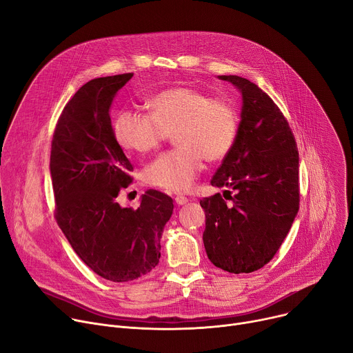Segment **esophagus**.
Segmentation results:
<instances>
[{"label":"esophagus","mask_w":353,"mask_h":353,"mask_svg":"<svg viewBox=\"0 0 353 353\" xmlns=\"http://www.w3.org/2000/svg\"><path fill=\"white\" fill-rule=\"evenodd\" d=\"M174 201H176L179 205H183V204L189 203V199L184 197V196H176V197H174Z\"/></svg>","instance_id":"esophagus-1"}]
</instances>
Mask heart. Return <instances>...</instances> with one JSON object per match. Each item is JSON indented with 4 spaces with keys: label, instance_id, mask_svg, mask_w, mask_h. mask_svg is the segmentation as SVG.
I'll return each mask as SVG.
<instances>
[{
    "label": "heart",
    "instance_id": "1",
    "mask_svg": "<svg viewBox=\"0 0 353 353\" xmlns=\"http://www.w3.org/2000/svg\"><path fill=\"white\" fill-rule=\"evenodd\" d=\"M149 113L122 109L113 133L119 145L139 154L156 150L173 133L176 149L160 154L143 170L157 189L184 193L203 170V159L221 161L232 150L240 129L239 112L230 101L213 98L194 86H173L148 99Z\"/></svg>",
    "mask_w": 353,
    "mask_h": 353
}]
</instances>
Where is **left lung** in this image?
<instances>
[{
    "label": "left lung",
    "mask_w": 353,
    "mask_h": 353,
    "mask_svg": "<svg viewBox=\"0 0 353 353\" xmlns=\"http://www.w3.org/2000/svg\"><path fill=\"white\" fill-rule=\"evenodd\" d=\"M220 79L241 90L243 112L236 145L211 184L231 187L236 194L230 203L220 193L200 200L205 213L203 241L216 267L248 274L272 260L294 223L299 156L288 121L265 92L241 77Z\"/></svg>",
    "instance_id": "obj_1"
}]
</instances>
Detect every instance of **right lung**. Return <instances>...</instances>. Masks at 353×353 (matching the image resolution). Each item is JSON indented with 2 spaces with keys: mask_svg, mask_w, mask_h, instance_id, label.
I'll return each instance as SVG.
<instances>
[{
  "mask_svg": "<svg viewBox=\"0 0 353 353\" xmlns=\"http://www.w3.org/2000/svg\"><path fill=\"white\" fill-rule=\"evenodd\" d=\"M132 77L85 83L65 105L51 145L55 220L81 260L113 283L159 264L163 227L173 213L172 197L152 189L136 210L116 201L133 180V166L114 137L109 108Z\"/></svg>",
  "mask_w": 353,
  "mask_h": 353,
  "instance_id": "obj_1",
  "label": "right lung"
}]
</instances>
